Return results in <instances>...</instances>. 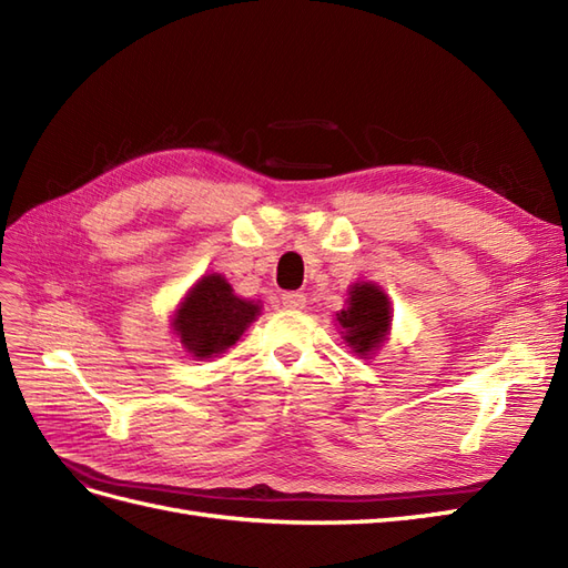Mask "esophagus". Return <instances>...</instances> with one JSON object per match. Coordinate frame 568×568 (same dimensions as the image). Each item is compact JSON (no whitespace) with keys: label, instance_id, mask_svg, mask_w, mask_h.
<instances>
[{"label":"esophagus","instance_id":"1","mask_svg":"<svg viewBox=\"0 0 568 568\" xmlns=\"http://www.w3.org/2000/svg\"><path fill=\"white\" fill-rule=\"evenodd\" d=\"M282 303L288 311H303L305 294H301V291H288V294H282Z\"/></svg>","mask_w":568,"mask_h":568}]
</instances>
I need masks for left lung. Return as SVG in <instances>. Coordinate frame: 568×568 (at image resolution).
<instances>
[{"label": "left lung", "instance_id": "1", "mask_svg": "<svg viewBox=\"0 0 568 568\" xmlns=\"http://www.w3.org/2000/svg\"><path fill=\"white\" fill-rule=\"evenodd\" d=\"M338 322L346 329L348 346L367 355L379 348L390 324V305L384 291L374 284H355L346 311H341Z\"/></svg>", "mask_w": 568, "mask_h": 568}]
</instances>
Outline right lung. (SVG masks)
I'll use <instances>...</instances> for the list:
<instances>
[{
	"label": "right lung",
	"instance_id": "add662e5",
	"mask_svg": "<svg viewBox=\"0 0 568 568\" xmlns=\"http://www.w3.org/2000/svg\"><path fill=\"white\" fill-rule=\"evenodd\" d=\"M257 313L261 307L234 296L225 277L209 274L189 291L173 326L189 353L211 357L234 346Z\"/></svg>",
	"mask_w": 568,
	"mask_h": 568
}]
</instances>
